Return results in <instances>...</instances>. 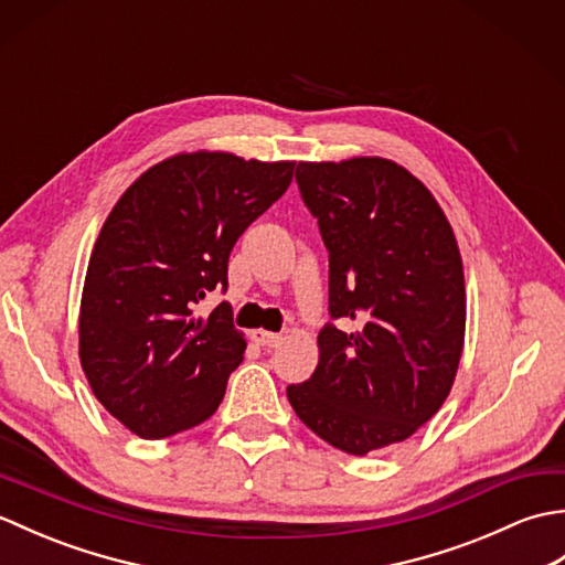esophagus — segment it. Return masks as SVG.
Segmentation results:
<instances>
[{
	"label": "esophagus",
	"instance_id": "obj_1",
	"mask_svg": "<svg viewBox=\"0 0 565 565\" xmlns=\"http://www.w3.org/2000/svg\"><path fill=\"white\" fill-rule=\"evenodd\" d=\"M252 340L262 347H279L284 342L279 332H269V330H252Z\"/></svg>",
	"mask_w": 565,
	"mask_h": 565
}]
</instances>
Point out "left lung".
Returning <instances> with one entry per match:
<instances>
[{
    "label": "left lung",
    "instance_id": "8db88e82",
    "mask_svg": "<svg viewBox=\"0 0 565 565\" xmlns=\"http://www.w3.org/2000/svg\"><path fill=\"white\" fill-rule=\"evenodd\" d=\"M330 252V316L313 376L286 388L303 425L364 456L398 444L454 386L466 332L463 264L437 199L393 160L298 162Z\"/></svg>",
    "mask_w": 565,
    "mask_h": 565
}]
</instances>
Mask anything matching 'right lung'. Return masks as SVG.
<instances>
[{"label": "right lung", "mask_w": 565, "mask_h": 565, "mask_svg": "<svg viewBox=\"0 0 565 565\" xmlns=\"http://www.w3.org/2000/svg\"><path fill=\"white\" fill-rule=\"evenodd\" d=\"M296 162L179 152L116 201L94 243L79 303V362L97 401L142 439L209 419L245 338L231 308L196 316L227 286L237 237L289 189Z\"/></svg>", "instance_id": "right-lung-1"}]
</instances>
